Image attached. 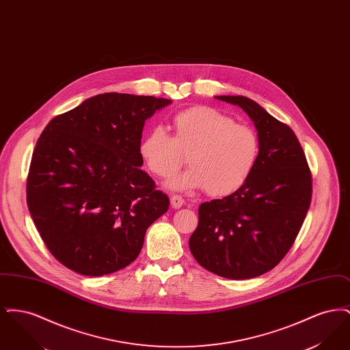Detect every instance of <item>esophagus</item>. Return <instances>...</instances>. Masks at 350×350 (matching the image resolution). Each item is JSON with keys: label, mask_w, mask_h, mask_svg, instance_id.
Segmentation results:
<instances>
[{"label": "esophagus", "mask_w": 350, "mask_h": 350, "mask_svg": "<svg viewBox=\"0 0 350 350\" xmlns=\"http://www.w3.org/2000/svg\"><path fill=\"white\" fill-rule=\"evenodd\" d=\"M183 203H185V200H183L181 196H172L170 204H172L173 208H180V207H183Z\"/></svg>", "instance_id": "obj_1"}]
</instances>
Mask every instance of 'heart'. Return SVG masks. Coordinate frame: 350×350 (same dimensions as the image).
<instances>
[{"instance_id": "b5f03b06", "label": "heart", "mask_w": 350, "mask_h": 350, "mask_svg": "<svg viewBox=\"0 0 350 350\" xmlns=\"http://www.w3.org/2000/svg\"><path fill=\"white\" fill-rule=\"evenodd\" d=\"M172 135L154 127L144 135L139 153L152 174L169 177L183 167H190L172 177L167 189L189 191L206 189L213 197H226L250 180L260 157V139L245 124L213 107H191L172 119Z\"/></svg>"}]
</instances>
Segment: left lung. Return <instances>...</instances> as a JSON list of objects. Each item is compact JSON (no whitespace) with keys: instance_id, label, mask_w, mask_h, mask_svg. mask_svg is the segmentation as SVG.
<instances>
[{"instance_id":"obj_1","label":"left lung","mask_w":350,"mask_h":350,"mask_svg":"<svg viewBox=\"0 0 350 350\" xmlns=\"http://www.w3.org/2000/svg\"><path fill=\"white\" fill-rule=\"evenodd\" d=\"M241 107L260 139L250 180L231 196L204 202L189 247L200 267L230 280L271 270L294 244L310 208L312 177L294 131L243 96H217Z\"/></svg>"}]
</instances>
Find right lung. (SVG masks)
Segmentation results:
<instances>
[{"label": "right lung", "instance_id": "right-lung-1", "mask_svg": "<svg viewBox=\"0 0 350 350\" xmlns=\"http://www.w3.org/2000/svg\"><path fill=\"white\" fill-rule=\"evenodd\" d=\"M172 100L105 93L57 116L39 136L27 206L51 254L100 277L130 265L169 198L142 170L144 123Z\"/></svg>", "mask_w": 350, "mask_h": 350}]
</instances>
